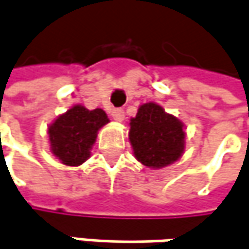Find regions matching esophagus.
<instances>
[{
    "label": "esophagus",
    "mask_w": 249,
    "mask_h": 249,
    "mask_svg": "<svg viewBox=\"0 0 249 249\" xmlns=\"http://www.w3.org/2000/svg\"><path fill=\"white\" fill-rule=\"evenodd\" d=\"M112 118L115 119V120H118V122H122V120L124 119V110H123L122 107H115V109H112Z\"/></svg>",
    "instance_id": "1"
}]
</instances>
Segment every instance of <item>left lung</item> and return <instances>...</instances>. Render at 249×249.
Listing matches in <instances>:
<instances>
[{
  "mask_svg": "<svg viewBox=\"0 0 249 249\" xmlns=\"http://www.w3.org/2000/svg\"><path fill=\"white\" fill-rule=\"evenodd\" d=\"M136 158L150 168L175 162L183 151L185 131L177 118L157 104H144L130 120L129 133Z\"/></svg>",
  "mask_w": 249,
  "mask_h": 249,
  "instance_id": "left-lung-1",
  "label": "left lung"
}]
</instances>
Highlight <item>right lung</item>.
Masks as SVG:
<instances>
[{"instance_id":"add662e5","label":"right lung","mask_w":249,"mask_h":249,"mask_svg":"<svg viewBox=\"0 0 249 249\" xmlns=\"http://www.w3.org/2000/svg\"><path fill=\"white\" fill-rule=\"evenodd\" d=\"M109 122L102 109L72 106L49 127L53 154L66 165L77 167L89 157L98 130Z\"/></svg>"}]
</instances>
